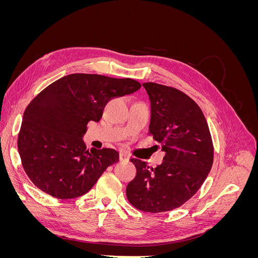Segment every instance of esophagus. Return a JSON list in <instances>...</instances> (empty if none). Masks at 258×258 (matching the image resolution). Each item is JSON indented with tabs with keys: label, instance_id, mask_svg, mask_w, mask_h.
<instances>
[{
	"label": "esophagus",
	"instance_id": "obj_1",
	"mask_svg": "<svg viewBox=\"0 0 258 258\" xmlns=\"http://www.w3.org/2000/svg\"><path fill=\"white\" fill-rule=\"evenodd\" d=\"M119 160L120 161H128L129 160V156L126 153L120 152L119 153Z\"/></svg>",
	"mask_w": 258,
	"mask_h": 258
}]
</instances>
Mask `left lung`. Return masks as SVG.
<instances>
[{"mask_svg": "<svg viewBox=\"0 0 258 258\" xmlns=\"http://www.w3.org/2000/svg\"><path fill=\"white\" fill-rule=\"evenodd\" d=\"M151 100L148 135L166 153L160 166L131 158L136 177L127 185L128 201L148 213L174 210L189 200L204 184L213 165L214 147L201 108L181 90L144 83Z\"/></svg>", "mask_w": 258, "mask_h": 258, "instance_id": "8db88e82", "label": "left lung"}]
</instances>
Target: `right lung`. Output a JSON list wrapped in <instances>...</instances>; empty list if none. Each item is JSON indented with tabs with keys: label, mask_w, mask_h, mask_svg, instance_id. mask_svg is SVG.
<instances>
[{
	"label": "right lung",
	"mask_w": 258,
	"mask_h": 258,
	"mask_svg": "<svg viewBox=\"0 0 258 258\" xmlns=\"http://www.w3.org/2000/svg\"><path fill=\"white\" fill-rule=\"evenodd\" d=\"M140 88L131 79L76 73L42 90L23 113L17 141L30 181L58 199L89 191L119 154L112 148L86 150L82 138L87 123L101 119L108 101Z\"/></svg>",
	"instance_id": "1"
}]
</instances>
